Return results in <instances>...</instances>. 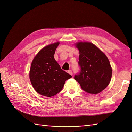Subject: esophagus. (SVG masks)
<instances>
[{"instance_id":"obj_1","label":"esophagus","mask_w":132,"mask_h":132,"mask_svg":"<svg viewBox=\"0 0 132 132\" xmlns=\"http://www.w3.org/2000/svg\"><path fill=\"white\" fill-rule=\"evenodd\" d=\"M68 73L69 74H70L71 75H73V72H72V70H69L68 71Z\"/></svg>"}]
</instances>
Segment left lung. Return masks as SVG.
Returning <instances> with one entry per match:
<instances>
[{
    "instance_id": "1",
    "label": "left lung",
    "mask_w": 132,
    "mask_h": 132,
    "mask_svg": "<svg viewBox=\"0 0 132 132\" xmlns=\"http://www.w3.org/2000/svg\"><path fill=\"white\" fill-rule=\"evenodd\" d=\"M76 47L79 51L80 70L75 75V80L86 93H100L109 85L112 77V70L109 59L90 42H78Z\"/></svg>"
}]
</instances>
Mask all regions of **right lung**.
I'll list each match as a JSON object with an SVG mask.
<instances>
[{
	"mask_svg": "<svg viewBox=\"0 0 132 132\" xmlns=\"http://www.w3.org/2000/svg\"><path fill=\"white\" fill-rule=\"evenodd\" d=\"M59 42L51 44L42 48L31 63L30 79L38 93L51 97L61 91L71 75L61 69L54 58Z\"/></svg>",
	"mask_w": 132,
	"mask_h": 132,
	"instance_id": "1",
	"label": "right lung"
}]
</instances>
